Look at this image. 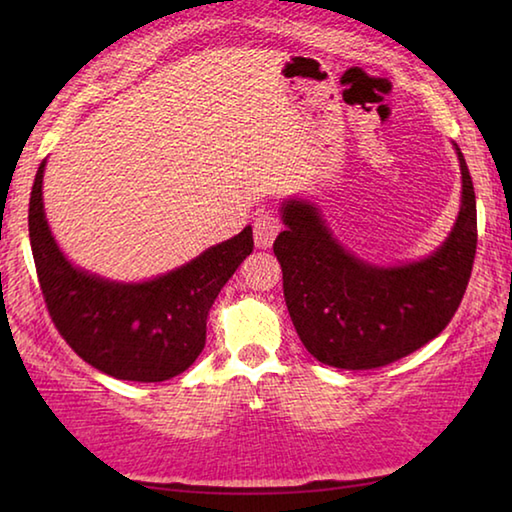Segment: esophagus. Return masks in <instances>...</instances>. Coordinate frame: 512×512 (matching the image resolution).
<instances>
[{
	"label": "esophagus",
	"mask_w": 512,
	"mask_h": 512,
	"mask_svg": "<svg viewBox=\"0 0 512 512\" xmlns=\"http://www.w3.org/2000/svg\"><path fill=\"white\" fill-rule=\"evenodd\" d=\"M280 230H282V221L277 219V214H273V212L259 214L255 223H253L255 246L257 248H268L275 241V237L280 235Z\"/></svg>",
	"instance_id": "34e87169"
}]
</instances>
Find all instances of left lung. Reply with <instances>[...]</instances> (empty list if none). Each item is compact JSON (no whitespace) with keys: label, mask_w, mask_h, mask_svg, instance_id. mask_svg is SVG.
I'll list each match as a JSON object with an SVG mask.
<instances>
[{"label":"left lung","mask_w":512,"mask_h":512,"mask_svg":"<svg viewBox=\"0 0 512 512\" xmlns=\"http://www.w3.org/2000/svg\"><path fill=\"white\" fill-rule=\"evenodd\" d=\"M463 198L452 235L436 253L404 266H372L336 241L318 207L282 205L273 253L284 300L309 354L325 366L370 370L406 357L443 332L465 296L476 255V198L461 149Z\"/></svg>","instance_id":"1"}]
</instances>
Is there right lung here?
Listing matches in <instances>:
<instances>
[{
    "mask_svg": "<svg viewBox=\"0 0 512 512\" xmlns=\"http://www.w3.org/2000/svg\"><path fill=\"white\" fill-rule=\"evenodd\" d=\"M42 173L45 162L29 201V239L42 298L60 336L83 361L115 379L149 384L185 372L205 348L216 296L253 253V228L155 280L110 282L60 253L42 210Z\"/></svg>",
    "mask_w": 512,
    "mask_h": 512,
    "instance_id": "right-lung-1",
    "label": "right lung"
}]
</instances>
